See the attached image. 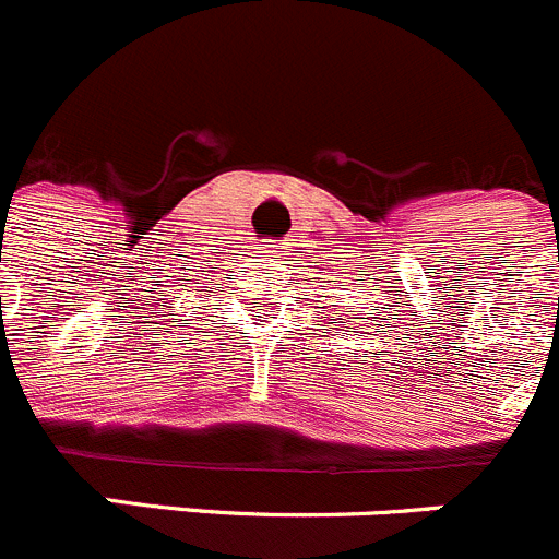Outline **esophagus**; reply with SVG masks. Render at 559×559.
I'll use <instances>...</instances> for the list:
<instances>
[{
	"label": "esophagus",
	"mask_w": 559,
	"mask_h": 559,
	"mask_svg": "<svg viewBox=\"0 0 559 559\" xmlns=\"http://www.w3.org/2000/svg\"><path fill=\"white\" fill-rule=\"evenodd\" d=\"M259 253L267 255V259H278V255L284 253V250H281V245H275V242H264L262 248H259Z\"/></svg>",
	"instance_id": "obj_1"
}]
</instances>
